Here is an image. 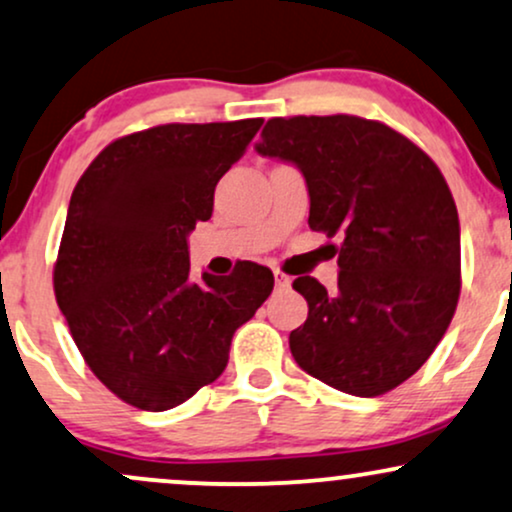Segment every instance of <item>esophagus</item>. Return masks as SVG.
<instances>
[{"label":"esophagus","mask_w":512,"mask_h":512,"mask_svg":"<svg viewBox=\"0 0 512 512\" xmlns=\"http://www.w3.org/2000/svg\"><path fill=\"white\" fill-rule=\"evenodd\" d=\"M274 281H276V288H288V286H291V276L279 272V269H276V272H274Z\"/></svg>","instance_id":"esophagus-1"}]
</instances>
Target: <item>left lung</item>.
Instances as JSON below:
<instances>
[{
  "instance_id": "obj_1",
  "label": "left lung",
  "mask_w": 512,
  "mask_h": 512,
  "mask_svg": "<svg viewBox=\"0 0 512 512\" xmlns=\"http://www.w3.org/2000/svg\"><path fill=\"white\" fill-rule=\"evenodd\" d=\"M255 150L298 166L310 229L343 238L336 291L293 281L310 307L288 338L295 362L350 396L396 389L439 346L460 295V221L439 166L348 114L269 119Z\"/></svg>"
}]
</instances>
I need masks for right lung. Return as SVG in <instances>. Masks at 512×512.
Listing matches in <instances>:
<instances>
[{"label": "right lung", "mask_w": 512, "mask_h": 512, "mask_svg": "<svg viewBox=\"0 0 512 512\" xmlns=\"http://www.w3.org/2000/svg\"><path fill=\"white\" fill-rule=\"evenodd\" d=\"M262 119L166 123L114 140L73 188L54 293L95 377L133 408L186 403L226 369L231 338L274 288L238 262L190 279L188 233Z\"/></svg>", "instance_id": "right-lung-1"}]
</instances>
